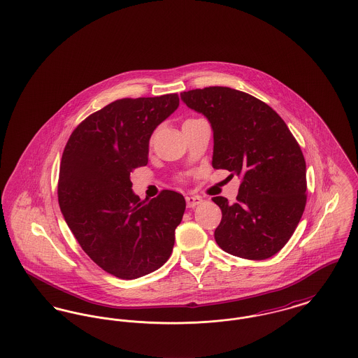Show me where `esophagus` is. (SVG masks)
Returning a JSON list of instances; mask_svg holds the SVG:
<instances>
[{
  "label": "esophagus",
  "instance_id": "1",
  "mask_svg": "<svg viewBox=\"0 0 358 358\" xmlns=\"http://www.w3.org/2000/svg\"><path fill=\"white\" fill-rule=\"evenodd\" d=\"M201 203H203V199L199 197V196H187V208H194V206H197Z\"/></svg>",
  "mask_w": 358,
  "mask_h": 358
}]
</instances>
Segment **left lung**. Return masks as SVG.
I'll use <instances>...</instances> for the list:
<instances>
[{
  "instance_id": "1",
  "label": "left lung",
  "mask_w": 358,
  "mask_h": 358,
  "mask_svg": "<svg viewBox=\"0 0 358 358\" xmlns=\"http://www.w3.org/2000/svg\"><path fill=\"white\" fill-rule=\"evenodd\" d=\"M181 99L212 124V166L241 178L236 203L212 199L222 213L216 243L243 259L271 257L292 236L306 206L299 143L276 111L243 91L205 87L182 92Z\"/></svg>"
}]
</instances>
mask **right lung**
<instances>
[{
    "label": "right lung",
    "instance_id": "obj_1",
    "mask_svg": "<svg viewBox=\"0 0 358 358\" xmlns=\"http://www.w3.org/2000/svg\"><path fill=\"white\" fill-rule=\"evenodd\" d=\"M180 104L177 94L123 98L88 115L64 148L57 199L82 250L106 273L136 279L171 257L185 199L162 190L141 200L130 174L148 164L154 129Z\"/></svg>",
    "mask_w": 358,
    "mask_h": 358
}]
</instances>
